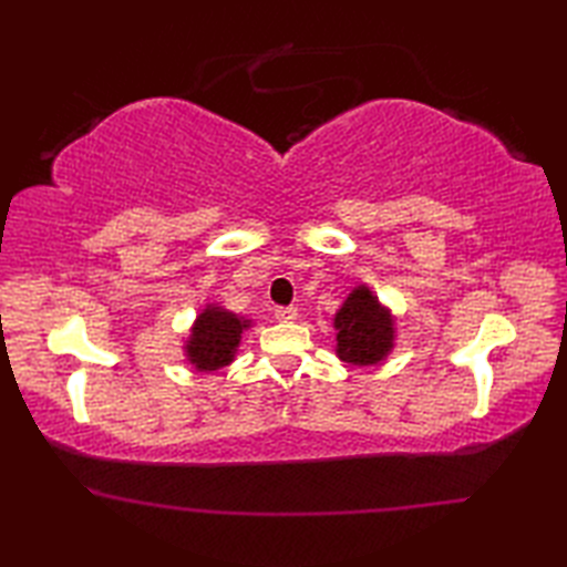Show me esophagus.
I'll return each instance as SVG.
<instances>
[{"mask_svg": "<svg viewBox=\"0 0 567 567\" xmlns=\"http://www.w3.org/2000/svg\"><path fill=\"white\" fill-rule=\"evenodd\" d=\"M275 317L280 321H295L297 319V307H277Z\"/></svg>", "mask_w": 567, "mask_h": 567, "instance_id": "1", "label": "esophagus"}]
</instances>
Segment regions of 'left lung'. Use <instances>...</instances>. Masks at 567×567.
<instances>
[{
    "label": "left lung",
    "mask_w": 567,
    "mask_h": 567,
    "mask_svg": "<svg viewBox=\"0 0 567 567\" xmlns=\"http://www.w3.org/2000/svg\"><path fill=\"white\" fill-rule=\"evenodd\" d=\"M336 355L348 365H378L394 348V319L378 302L370 287L360 285L348 295L333 317Z\"/></svg>",
    "instance_id": "1"
}]
</instances>
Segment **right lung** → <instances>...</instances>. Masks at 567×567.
Instances as JSON below:
<instances>
[{
  "instance_id": "1",
  "label": "right lung",
  "mask_w": 567,
  "mask_h": 567,
  "mask_svg": "<svg viewBox=\"0 0 567 567\" xmlns=\"http://www.w3.org/2000/svg\"><path fill=\"white\" fill-rule=\"evenodd\" d=\"M246 329H250V319L238 317L234 311H226L216 305H207L189 331L185 355L199 372L221 370L228 363H234L240 336Z\"/></svg>"
}]
</instances>
